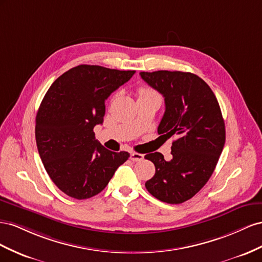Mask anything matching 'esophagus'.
I'll use <instances>...</instances> for the list:
<instances>
[{"label":"esophagus","instance_id":"1","mask_svg":"<svg viewBox=\"0 0 262 262\" xmlns=\"http://www.w3.org/2000/svg\"><path fill=\"white\" fill-rule=\"evenodd\" d=\"M144 159V155L138 152H130V160L132 161H140Z\"/></svg>","mask_w":262,"mask_h":262}]
</instances>
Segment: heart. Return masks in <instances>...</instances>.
Masks as SVG:
<instances>
[{
    "mask_svg": "<svg viewBox=\"0 0 262 262\" xmlns=\"http://www.w3.org/2000/svg\"><path fill=\"white\" fill-rule=\"evenodd\" d=\"M155 92L152 91V90L148 89V88H139L138 90V98H140V96H146V95H150V94H154Z\"/></svg>",
    "mask_w": 262,
    "mask_h": 262,
    "instance_id": "heart-1",
    "label": "heart"
}]
</instances>
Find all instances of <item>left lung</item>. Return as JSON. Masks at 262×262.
<instances>
[{"label": "left lung", "mask_w": 262, "mask_h": 262, "mask_svg": "<svg viewBox=\"0 0 262 262\" xmlns=\"http://www.w3.org/2000/svg\"><path fill=\"white\" fill-rule=\"evenodd\" d=\"M140 77L164 98L158 134L177 137L170 160L160 152L145 156L156 167L145 186L156 199L180 204L206 184L223 151L226 133L220 104L206 82L191 72L160 70Z\"/></svg>", "instance_id": "left-lung-1"}]
</instances>
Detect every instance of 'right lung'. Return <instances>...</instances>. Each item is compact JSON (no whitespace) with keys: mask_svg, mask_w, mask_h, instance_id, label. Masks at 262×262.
I'll return each instance as SVG.
<instances>
[{"mask_svg":"<svg viewBox=\"0 0 262 262\" xmlns=\"http://www.w3.org/2000/svg\"><path fill=\"white\" fill-rule=\"evenodd\" d=\"M135 71L80 64L61 74L45 94L36 115L35 136L40 159L59 190L77 200L99 194L128 159L95 139L105 100Z\"/></svg>","mask_w":262,"mask_h":262,"instance_id":"add662e5","label":"right lung"}]
</instances>
